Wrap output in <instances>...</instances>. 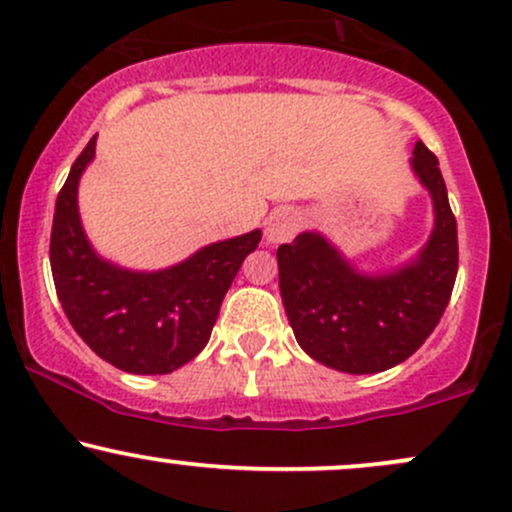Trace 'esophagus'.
Instances as JSON below:
<instances>
[{
  "label": "esophagus",
  "mask_w": 512,
  "mask_h": 512,
  "mask_svg": "<svg viewBox=\"0 0 512 512\" xmlns=\"http://www.w3.org/2000/svg\"><path fill=\"white\" fill-rule=\"evenodd\" d=\"M302 227V218H299L297 210L292 208H280L270 213L266 222V242L268 244H285L290 242L294 234Z\"/></svg>",
  "instance_id": "1"
}]
</instances>
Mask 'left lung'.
I'll list each match as a JSON object with an SVG mask.
<instances>
[{
  "label": "left lung",
  "mask_w": 512,
  "mask_h": 512,
  "mask_svg": "<svg viewBox=\"0 0 512 512\" xmlns=\"http://www.w3.org/2000/svg\"><path fill=\"white\" fill-rule=\"evenodd\" d=\"M412 170L434 201V232L393 273H359L318 232L278 249L280 297L299 347L345 374H378L412 357L434 333L458 275V225L438 158L422 141Z\"/></svg>",
  "instance_id": "obj_1"
}]
</instances>
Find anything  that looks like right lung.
Here are the masks:
<instances>
[{
    "label": "right lung",
    "mask_w": 512,
    "mask_h": 512,
    "mask_svg": "<svg viewBox=\"0 0 512 512\" xmlns=\"http://www.w3.org/2000/svg\"><path fill=\"white\" fill-rule=\"evenodd\" d=\"M95 134L57 196L50 266L62 309L81 340L126 374H172L208 345L220 304L261 230L203 246L177 266L136 273L95 254L78 218V179Z\"/></svg>",
    "instance_id": "right-lung-1"
}]
</instances>
